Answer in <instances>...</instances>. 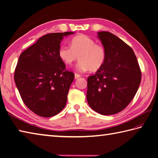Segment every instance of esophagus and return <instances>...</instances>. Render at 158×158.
Returning <instances> with one entry per match:
<instances>
[{
    "mask_svg": "<svg viewBox=\"0 0 158 158\" xmlns=\"http://www.w3.org/2000/svg\"><path fill=\"white\" fill-rule=\"evenodd\" d=\"M80 77H81V75H79V74H77V73H75V79H79Z\"/></svg>",
    "mask_w": 158,
    "mask_h": 158,
    "instance_id": "1",
    "label": "esophagus"
}]
</instances>
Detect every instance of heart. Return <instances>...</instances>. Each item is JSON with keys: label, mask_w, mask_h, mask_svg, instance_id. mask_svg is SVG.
<instances>
[{"label": "heart", "mask_w": 158, "mask_h": 158, "mask_svg": "<svg viewBox=\"0 0 158 158\" xmlns=\"http://www.w3.org/2000/svg\"><path fill=\"white\" fill-rule=\"evenodd\" d=\"M58 54L62 61L71 66L77 60H80L77 69L80 71L89 70L96 72L102 67L106 58V52L104 46L97 44L92 38L85 35H79L73 37L70 47L63 45L60 48Z\"/></svg>", "instance_id": "heart-1"}]
</instances>
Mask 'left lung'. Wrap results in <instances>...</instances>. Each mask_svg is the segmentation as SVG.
Masks as SVG:
<instances>
[{
  "label": "left lung",
  "instance_id": "1",
  "mask_svg": "<svg viewBox=\"0 0 158 158\" xmlns=\"http://www.w3.org/2000/svg\"><path fill=\"white\" fill-rule=\"evenodd\" d=\"M106 52L104 65L88 78L87 100L103 115L122 111L135 97L141 81V70L135 52L117 36L98 33Z\"/></svg>",
  "mask_w": 158,
  "mask_h": 158
}]
</instances>
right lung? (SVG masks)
Here are the masks:
<instances>
[{"label":"right lung","mask_w":158,"mask_h":158,"mask_svg":"<svg viewBox=\"0 0 158 158\" xmlns=\"http://www.w3.org/2000/svg\"><path fill=\"white\" fill-rule=\"evenodd\" d=\"M72 32L49 33L19 56L14 80L20 96L36 115L50 117L64 108L75 74L66 69L58 52L64 36Z\"/></svg>","instance_id":"1"}]
</instances>
